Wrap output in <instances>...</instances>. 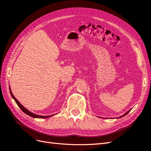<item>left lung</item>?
<instances>
[{"label":"left lung","mask_w":151,"mask_h":151,"mask_svg":"<svg viewBox=\"0 0 151 151\" xmlns=\"http://www.w3.org/2000/svg\"><path fill=\"white\" fill-rule=\"evenodd\" d=\"M130 110H131V109H130V110H129V111H127V112H126V113H125V114H124V115H122V116H120V117H118V118H122V117H123V116H125V115H127V114H128V113H129V111H130ZM100 118H101V117H100Z\"/></svg>","instance_id":"8db88e82"}]
</instances>
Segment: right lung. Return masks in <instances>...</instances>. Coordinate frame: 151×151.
I'll return each mask as SVG.
<instances>
[{
  "mask_svg": "<svg viewBox=\"0 0 151 151\" xmlns=\"http://www.w3.org/2000/svg\"><path fill=\"white\" fill-rule=\"evenodd\" d=\"M9 91H10V93H11V96L12 97V98L14 99V101H16V103H17V104L18 105V106H19L20 108H21V110L23 111L24 113H26V115H29V116H30L31 117H33V118H50V117H51V116H53V115H48V116H42V115H36V114H35V113H32V112H31V111H29L28 109H27L25 107H24L23 106H22V105L17 101V99L14 96V95L12 94V91H11V88L9 87Z\"/></svg>",
  "mask_w": 151,
  "mask_h": 151,
  "instance_id": "obj_1",
  "label": "right lung"
}]
</instances>
